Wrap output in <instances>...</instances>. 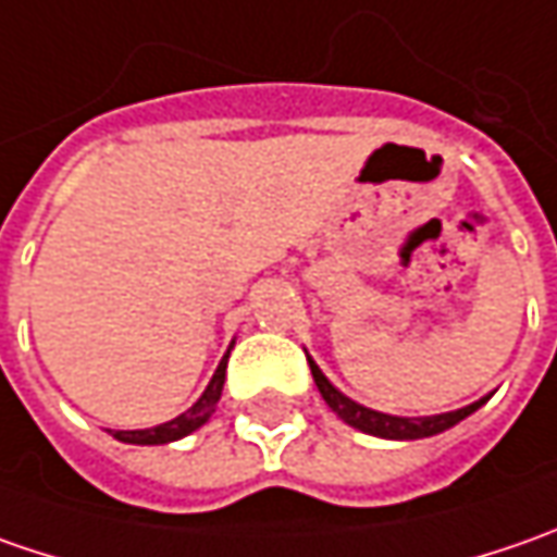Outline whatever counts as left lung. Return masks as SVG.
Returning a JSON list of instances; mask_svg holds the SVG:
<instances>
[{
	"instance_id": "left-lung-1",
	"label": "left lung",
	"mask_w": 557,
	"mask_h": 557,
	"mask_svg": "<svg viewBox=\"0 0 557 557\" xmlns=\"http://www.w3.org/2000/svg\"><path fill=\"white\" fill-rule=\"evenodd\" d=\"M307 359H310V356H307ZM310 372H312V381H315V387H319V394H322V399L329 403V409L337 412V418H344L350 428H359V431H366V434H372V437H384V440L434 437V434L446 431V428H453V424H459L461 418H468L474 409H481L483 406V399H478V403H471V406H465V409L443 412V416H424V418L384 416V412L366 409V406L354 403L350 396L341 394L332 381L322 374V369L312 362V359H310Z\"/></svg>"
}]
</instances>
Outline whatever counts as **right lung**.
Instances as JSON below:
<instances>
[{"mask_svg":"<svg viewBox=\"0 0 557 557\" xmlns=\"http://www.w3.org/2000/svg\"><path fill=\"white\" fill-rule=\"evenodd\" d=\"M225 359H228V354H225L223 362L216 366V372L210 377V384H207V391L201 394V399H198L191 409H185L183 416H176L173 421H163L158 428H145V431H114V437H117L120 443L161 446V443H173V440H183L188 437L191 431H198L203 421L213 416V409H216V403H220V396H223Z\"/></svg>","mask_w":557,"mask_h":557,"instance_id":"add662e5","label":"right lung"}]
</instances>
